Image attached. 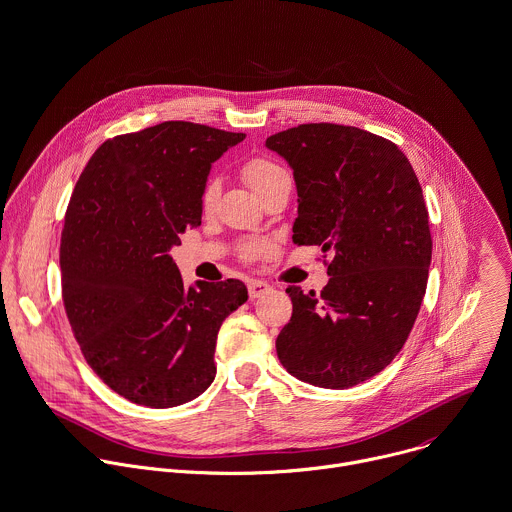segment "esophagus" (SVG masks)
<instances>
[{"label": "esophagus", "instance_id": "esophagus-1", "mask_svg": "<svg viewBox=\"0 0 512 512\" xmlns=\"http://www.w3.org/2000/svg\"><path fill=\"white\" fill-rule=\"evenodd\" d=\"M249 297L251 299H257V297H263V295H267L269 291H271V285L269 283H265V281H257V279H253V281H249Z\"/></svg>", "mask_w": 512, "mask_h": 512}]
</instances>
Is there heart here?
Masks as SVG:
<instances>
[{
    "label": "heart",
    "mask_w": 512,
    "mask_h": 512,
    "mask_svg": "<svg viewBox=\"0 0 512 512\" xmlns=\"http://www.w3.org/2000/svg\"><path fill=\"white\" fill-rule=\"evenodd\" d=\"M285 173L279 165H275L273 161L269 159H263V157H255V159H249L243 167H241V175L245 179V183L255 191L259 193L269 181H273L277 175ZM217 199V183L215 181H209L203 189V195H201V205L205 211H209L213 207ZM269 251V243L265 241H253V243H245L243 249H241V255L251 259V257H257V255H263Z\"/></svg>",
    "instance_id": "obj_1"
}]
</instances>
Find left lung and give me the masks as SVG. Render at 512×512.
Segmentation results:
<instances>
[{
  "label": "left lung",
  "instance_id": "obj_1",
  "mask_svg": "<svg viewBox=\"0 0 512 512\" xmlns=\"http://www.w3.org/2000/svg\"><path fill=\"white\" fill-rule=\"evenodd\" d=\"M265 147L293 169V241L333 253L319 295L287 289L293 315L277 357L299 381L355 387L397 357L427 291L433 239L421 183L393 141L351 125L305 123Z\"/></svg>",
  "mask_w": 512,
  "mask_h": 512
}]
</instances>
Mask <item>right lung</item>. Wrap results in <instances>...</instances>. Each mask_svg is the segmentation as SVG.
I'll list each match as a JSON object with an SVG mask.
<instances>
[{"mask_svg":"<svg viewBox=\"0 0 512 512\" xmlns=\"http://www.w3.org/2000/svg\"><path fill=\"white\" fill-rule=\"evenodd\" d=\"M243 139L163 121L107 139L73 189L59 251L65 313L89 367L131 403L177 407L215 379L219 327L247 287H185L171 249L201 225L211 165Z\"/></svg>","mask_w":512,"mask_h":512,"instance_id":"1","label":"right lung"}]
</instances>
